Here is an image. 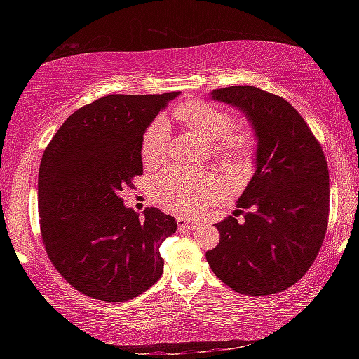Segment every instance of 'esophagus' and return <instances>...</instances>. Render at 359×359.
I'll list each match as a JSON object with an SVG mask.
<instances>
[{"label":"esophagus","mask_w":359,"mask_h":359,"mask_svg":"<svg viewBox=\"0 0 359 359\" xmlns=\"http://www.w3.org/2000/svg\"><path fill=\"white\" fill-rule=\"evenodd\" d=\"M177 224H179V228H187V229H194L199 226L198 222H191L185 217H177Z\"/></svg>","instance_id":"obj_1"}]
</instances>
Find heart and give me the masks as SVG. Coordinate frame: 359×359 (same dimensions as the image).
<instances>
[{"instance_id":"heart-1","label":"heart","mask_w":359,"mask_h":359,"mask_svg":"<svg viewBox=\"0 0 359 359\" xmlns=\"http://www.w3.org/2000/svg\"><path fill=\"white\" fill-rule=\"evenodd\" d=\"M175 117L193 135L212 145V151L222 161L245 166L253 155L255 137L245 128L231 130L233 115L223 109L203 101L184 102L175 109ZM169 145V128L165 118H158L145 131L141 155L147 166L165 160ZM220 190V182L209 174H190L182 169H171L156 182L160 201L175 210L196 212L203 209Z\"/></svg>"}]
</instances>
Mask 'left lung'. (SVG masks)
Instances as JSON below:
<instances>
[{"label": "left lung", "mask_w": 359, "mask_h": 359, "mask_svg": "<svg viewBox=\"0 0 359 359\" xmlns=\"http://www.w3.org/2000/svg\"><path fill=\"white\" fill-rule=\"evenodd\" d=\"M210 95L250 121L257 168L236 204L244 223L231 215L217 223L220 242L205 258L241 294L280 293L306 274L323 244L330 215L325 154L299 112L280 96L252 85Z\"/></svg>", "instance_id": "left-lung-1"}]
</instances>
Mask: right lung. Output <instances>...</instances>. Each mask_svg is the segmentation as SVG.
Returning a JSON list of instances; mask_svg holds the SVG:
<instances>
[{
  "label": "right lung",
  "mask_w": 359,
  "mask_h": 359,
  "mask_svg": "<svg viewBox=\"0 0 359 359\" xmlns=\"http://www.w3.org/2000/svg\"><path fill=\"white\" fill-rule=\"evenodd\" d=\"M180 92L109 95L71 114L42 155L41 234L55 269L93 299H133L163 274V241L177 222L147 208L144 218L120 193L142 174L141 145L161 109Z\"/></svg>",
  "instance_id": "add662e5"
}]
</instances>
